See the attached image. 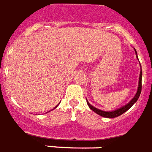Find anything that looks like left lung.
<instances>
[{"label":"left lung","mask_w":152,"mask_h":152,"mask_svg":"<svg viewBox=\"0 0 152 152\" xmlns=\"http://www.w3.org/2000/svg\"><path fill=\"white\" fill-rule=\"evenodd\" d=\"M134 50H135L136 57H137V59H138V56H137V52H136L135 49H134ZM141 90H142V67H141V65H140V74H139V86H138V89H137L136 94L134 95V96L133 98L131 99L130 102H128L127 104H125L124 106H122V107L121 108H118V109H117V110L113 111H104L102 110H99V109L94 107L93 105H91V104H89V102L87 101V99H86V101H87L88 105L89 106V108H90L91 110L93 111H94L96 113H97L98 115H100V116L102 117H104V118H116V117L120 116V115H122V113H124L125 112H126V111H127L128 110H129V109L137 102V101H138V99H139V96H140V93H141Z\"/></svg>","instance_id":"obj_1"}]
</instances>
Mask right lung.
Returning a JSON list of instances; mask_svg holds the SVG:
<instances>
[{
    "label": "right lung",
    "mask_w": 152,
    "mask_h": 152,
    "mask_svg": "<svg viewBox=\"0 0 152 152\" xmlns=\"http://www.w3.org/2000/svg\"><path fill=\"white\" fill-rule=\"evenodd\" d=\"M58 105H59V104H57V105H56V107H55V108L57 107V106H58ZM55 108H54V109H55ZM50 111H51V110H50ZM49 112H50V111H49Z\"/></svg>",
    "instance_id": "1"
}]
</instances>
